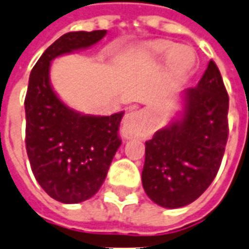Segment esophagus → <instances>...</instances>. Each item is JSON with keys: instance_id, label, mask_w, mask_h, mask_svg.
<instances>
[{"instance_id": "esophagus-1", "label": "esophagus", "mask_w": 249, "mask_h": 249, "mask_svg": "<svg viewBox=\"0 0 249 249\" xmlns=\"http://www.w3.org/2000/svg\"><path fill=\"white\" fill-rule=\"evenodd\" d=\"M142 127V112L141 111H128L124 115L123 124H122V135L124 138H131L141 131Z\"/></svg>"}]
</instances>
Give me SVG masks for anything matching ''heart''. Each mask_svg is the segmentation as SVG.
<instances>
[{
    "instance_id": "heart-1",
    "label": "heart",
    "mask_w": 249,
    "mask_h": 249,
    "mask_svg": "<svg viewBox=\"0 0 249 249\" xmlns=\"http://www.w3.org/2000/svg\"><path fill=\"white\" fill-rule=\"evenodd\" d=\"M169 42H153L149 43L145 47V53L149 58L152 59H159L169 55V66L174 70L175 73H183L184 70L190 68V65L193 63V58L187 53L188 50L186 47H176Z\"/></svg>"
}]
</instances>
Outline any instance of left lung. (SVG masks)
Listing matches in <instances>:
<instances>
[{
    "instance_id": "left-lung-1",
    "label": "left lung",
    "mask_w": 249,
    "mask_h": 249,
    "mask_svg": "<svg viewBox=\"0 0 249 249\" xmlns=\"http://www.w3.org/2000/svg\"><path fill=\"white\" fill-rule=\"evenodd\" d=\"M229 97L214 61L183 93L181 118L145 142L142 186L154 203L178 209L198 199L218 172L228 141Z\"/></svg>"
}]
</instances>
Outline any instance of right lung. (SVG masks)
Listing matches in <instances>:
<instances>
[{
	"label": "right lung",
	"instance_id": "right-lung-1",
	"mask_svg": "<svg viewBox=\"0 0 249 249\" xmlns=\"http://www.w3.org/2000/svg\"><path fill=\"white\" fill-rule=\"evenodd\" d=\"M107 31L62 35L43 53L31 71L25 96V147L37 183L51 198L80 203L95 195L121 146L123 112L84 115L61 102L50 82L56 56L93 46Z\"/></svg>",
	"mask_w": 249,
	"mask_h": 249
}]
</instances>
